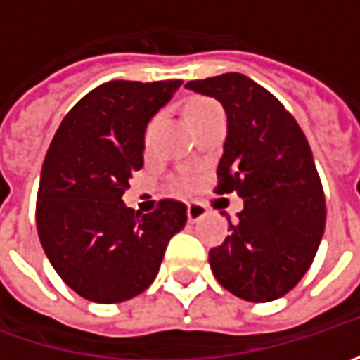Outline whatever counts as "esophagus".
<instances>
[{
  "mask_svg": "<svg viewBox=\"0 0 360 360\" xmlns=\"http://www.w3.org/2000/svg\"><path fill=\"white\" fill-rule=\"evenodd\" d=\"M186 214L190 222H198V220H202L204 216L208 214V210H206V206L200 204V202H190L186 206Z\"/></svg>",
  "mask_w": 360,
  "mask_h": 360,
  "instance_id": "esophagus-1",
  "label": "esophagus"
}]
</instances>
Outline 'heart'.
<instances>
[{
	"label": "heart",
	"mask_w": 360,
	"mask_h": 360,
	"mask_svg": "<svg viewBox=\"0 0 360 360\" xmlns=\"http://www.w3.org/2000/svg\"><path fill=\"white\" fill-rule=\"evenodd\" d=\"M214 108H218V104L212 102V100H208V98H192L186 104V108H184V114H186L188 120H192L202 116L204 112L214 110ZM180 182H182V186H188V184L192 182V178H190L188 174H184V176L180 178Z\"/></svg>",
	"instance_id": "heart-1"
}]
</instances>
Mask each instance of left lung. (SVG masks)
Listing matches in <instances>:
<instances>
[{
  "instance_id": "8db88e82",
  "label": "left lung",
  "mask_w": 360,
  "mask_h": 360,
  "mask_svg": "<svg viewBox=\"0 0 360 360\" xmlns=\"http://www.w3.org/2000/svg\"><path fill=\"white\" fill-rule=\"evenodd\" d=\"M218 100L229 122L218 162V192H236L244 208L232 234L208 260L234 297L269 302L284 297L312 264L325 232V194L311 146L284 105L250 77L230 72L188 82Z\"/></svg>"
}]
</instances>
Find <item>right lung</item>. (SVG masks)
Listing matches in <instances>:
<instances>
[{
    "mask_svg": "<svg viewBox=\"0 0 360 360\" xmlns=\"http://www.w3.org/2000/svg\"><path fill=\"white\" fill-rule=\"evenodd\" d=\"M182 79H114L82 98L58 128L44 160L35 222L51 266L79 297L112 304L144 292L166 246L186 226V206L162 200L140 214L122 194L144 166L148 122Z\"/></svg>",
    "mask_w": 360,
    "mask_h": 360,
    "instance_id": "1",
    "label": "right lung"
}]
</instances>
